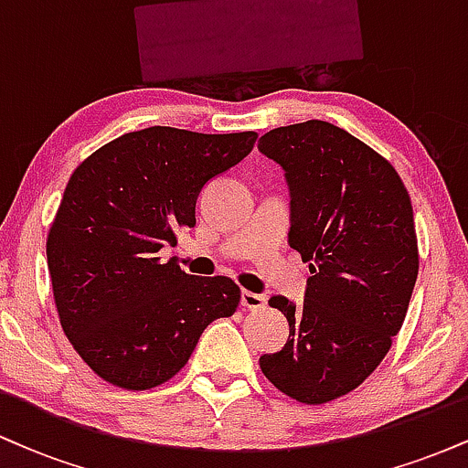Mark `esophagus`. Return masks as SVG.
<instances>
[{"label":"esophagus","mask_w":468,"mask_h":468,"mask_svg":"<svg viewBox=\"0 0 468 468\" xmlns=\"http://www.w3.org/2000/svg\"><path fill=\"white\" fill-rule=\"evenodd\" d=\"M241 305L249 310H261L266 305V297L264 294H257V292H250V290H241Z\"/></svg>","instance_id":"obj_1"}]
</instances>
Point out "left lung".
<instances>
[{"label": "left lung", "instance_id": "1", "mask_svg": "<svg viewBox=\"0 0 468 468\" xmlns=\"http://www.w3.org/2000/svg\"><path fill=\"white\" fill-rule=\"evenodd\" d=\"M283 169L290 249L310 264L303 303L282 294L290 335L260 367L290 399L321 405L378 367L418 277L410 193L383 155L325 121L277 127L257 144Z\"/></svg>", "mask_w": 468, "mask_h": 468}]
</instances>
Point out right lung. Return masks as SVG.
Returning a JSON list of instances; mask_svg holds the SVG:
<instances>
[{
	"instance_id": "obj_1",
	"label": "right lung",
	"mask_w": 468,
	"mask_h": 468,
	"mask_svg": "<svg viewBox=\"0 0 468 468\" xmlns=\"http://www.w3.org/2000/svg\"><path fill=\"white\" fill-rule=\"evenodd\" d=\"M255 132L147 127L103 144L69 178L46 255L61 327L94 374L152 389L189 361L202 332L238 310L229 277L186 275L158 250L196 227L202 186L250 154Z\"/></svg>"
}]
</instances>
